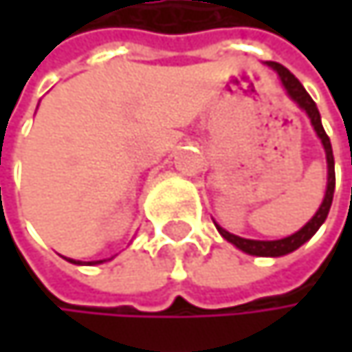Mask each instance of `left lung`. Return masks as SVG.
Returning a JSON list of instances; mask_svg holds the SVG:
<instances>
[{"mask_svg":"<svg viewBox=\"0 0 352 352\" xmlns=\"http://www.w3.org/2000/svg\"><path fill=\"white\" fill-rule=\"evenodd\" d=\"M267 65H269L271 69H275V71H277V75L281 77L283 87H285V89H287V94H289V98H292L298 106L302 107V109H306V113H308V116H310V120H312V126H314L316 134L320 136L322 144H324L326 161H328V187H326V195H324V201H322L320 210L316 212V216H314V218H312V220H310L302 230H298L296 234H292V236H287V239H281V241H248V239H241V236H234V234L226 232V230H224V228H220L218 224H216V228H218V232H220L228 243H232L234 246H239L241 250H245V252H248V254H254V256H281V254H287V252H292V250L300 248V246L304 245L306 241H310V239L316 234V230L322 226V222L326 220V216H328V212H330L332 195H334V181H336V177H334V155H332V144H330L328 134H326V132H324V128H322L320 111H318L314 100L308 96V91L304 89V85L296 79V75H294L289 69H285L283 65L273 63V60H269Z\"/></svg>","mask_w":352,"mask_h":352,"instance_id":"1","label":"left lung"}]
</instances>
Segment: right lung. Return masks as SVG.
<instances>
[{
    "instance_id": "1",
    "label": "right lung",
    "mask_w": 352,
    "mask_h": 352,
    "mask_svg": "<svg viewBox=\"0 0 352 352\" xmlns=\"http://www.w3.org/2000/svg\"><path fill=\"white\" fill-rule=\"evenodd\" d=\"M69 261H71V263H77V261H73V258H69ZM96 263H104V261H94L91 265H96ZM77 265H81V263H77Z\"/></svg>"
}]
</instances>
